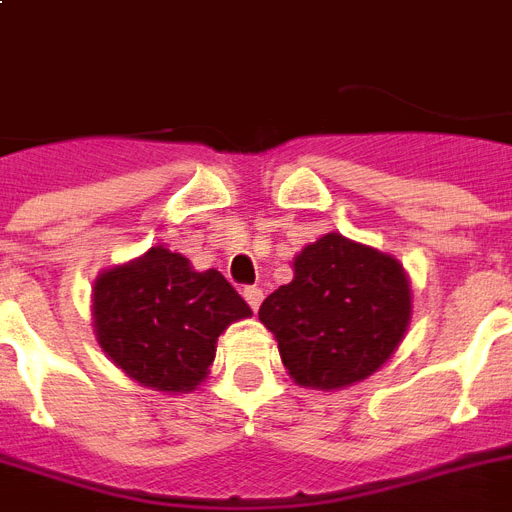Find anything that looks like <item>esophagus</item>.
<instances>
[{
  "label": "esophagus",
  "instance_id": "obj_1",
  "mask_svg": "<svg viewBox=\"0 0 512 512\" xmlns=\"http://www.w3.org/2000/svg\"><path fill=\"white\" fill-rule=\"evenodd\" d=\"M244 300H247L252 311H257V308H260V303H263V289H260V287H244Z\"/></svg>",
  "mask_w": 512,
  "mask_h": 512
}]
</instances>
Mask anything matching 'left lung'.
Wrapping results in <instances>:
<instances>
[{
	"instance_id": "left-lung-1",
	"label": "left lung",
	"mask_w": 512,
	"mask_h": 512,
	"mask_svg": "<svg viewBox=\"0 0 512 512\" xmlns=\"http://www.w3.org/2000/svg\"><path fill=\"white\" fill-rule=\"evenodd\" d=\"M292 271L257 316L297 385L348 388L396 353L412 321V284L396 257L324 233L297 252Z\"/></svg>"
}]
</instances>
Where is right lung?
Masks as SVG:
<instances>
[{"mask_svg": "<svg viewBox=\"0 0 512 512\" xmlns=\"http://www.w3.org/2000/svg\"><path fill=\"white\" fill-rule=\"evenodd\" d=\"M252 311L223 273L193 271L188 257L156 244L98 273L92 327L127 377L162 393H191L207 380L217 337Z\"/></svg>", "mask_w": 512, "mask_h": 512, "instance_id": "obj_1", "label": "right lung"}]
</instances>
